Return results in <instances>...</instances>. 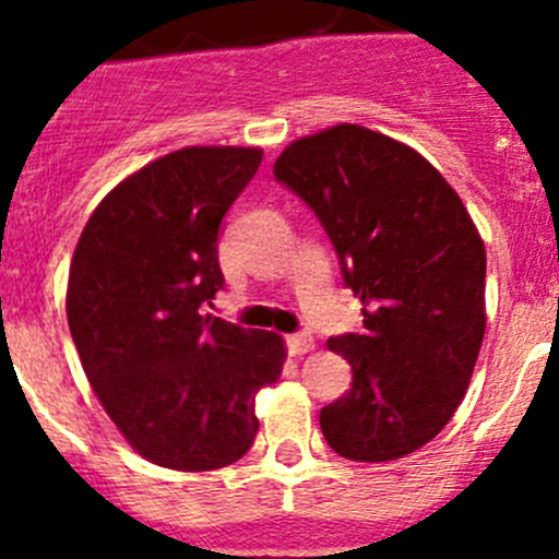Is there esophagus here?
I'll list each match as a JSON object with an SVG mask.
<instances>
[{
	"instance_id": "esophagus-1",
	"label": "esophagus",
	"mask_w": 559,
	"mask_h": 559,
	"mask_svg": "<svg viewBox=\"0 0 559 559\" xmlns=\"http://www.w3.org/2000/svg\"><path fill=\"white\" fill-rule=\"evenodd\" d=\"M286 348H289L292 357H302V354L313 352V337L308 332H297V335L286 337Z\"/></svg>"
}]
</instances>
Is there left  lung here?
<instances>
[{
    "label": "left lung",
    "instance_id": "obj_1",
    "mask_svg": "<svg viewBox=\"0 0 559 559\" xmlns=\"http://www.w3.org/2000/svg\"><path fill=\"white\" fill-rule=\"evenodd\" d=\"M273 173L316 213L365 306L362 332L326 343L354 373L321 408L326 443L359 462L416 452L454 416L484 341L476 224L425 156L357 123L295 140Z\"/></svg>",
    "mask_w": 559,
    "mask_h": 559
}]
</instances>
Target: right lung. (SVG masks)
<instances>
[{"label":"right lung","instance_id":"add662e5","mask_svg":"<svg viewBox=\"0 0 559 559\" xmlns=\"http://www.w3.org/2000/svg\"><path fill=\"white\" fill-rule=\"evenodd\" d=\"M259 165V148L173 151L121 180L75 246L72 341L112 425L154 465L238 462L259 430L257 392L284 368L281 335L205 313L224 289L218 227Z\"/></svg>","mask_w":559,"mask_h":559}]
</instances>
